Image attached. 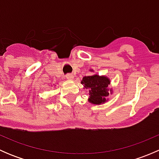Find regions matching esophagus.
<instances>
[{"label": "esophagus", "instance_id": "34e87169", "mask_svg": "<svg viewBox=\"0 0 159 159\" xmlns=\"http://www.w3.org/2000/svg\"><path fill=\"white\" fill-rule=\"evenodd\" d=\"M66 78L68 80H73L74 75L71 74H68V75H66Z\"/></svg>", "mask_w": 159, "mask_h": 159}]
</instances>
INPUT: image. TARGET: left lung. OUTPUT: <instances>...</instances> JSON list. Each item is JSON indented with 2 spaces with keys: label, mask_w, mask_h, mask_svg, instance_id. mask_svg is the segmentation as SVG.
<instances>
[{
  "label": "left lung",
  "mask_w": 159,
  "mask_h": 159,
  "mask_svg": "<svg viewBox=\"0 0 159 159\" xmlns=\"http://www.w3.org/2000/svg\"><path fill=\"white\" fill-rule=\"evenodd\" d=\"M81 84L89 89V102L94 105H100L106 102L109 92L107 89L110 81L107 77L94 75L83 78Z\"/></svg>",
  "instance_id": "1"
}]
</instances>
